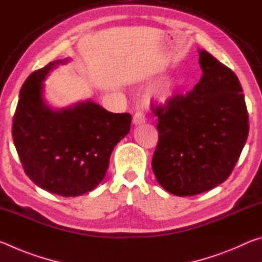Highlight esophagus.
<instances>
[{
  "mask_svg": "<svg viewBox=\"0 0 262 262\" xmlns=\"http://www.w3.org/2000/svg\"><path fill=\"white\" fill-rule=\"evenodd\" d=\"M143 122H145V115L143 114V112H141V111H137L134 114V117H133V123H134V125H140V123Z\"/></svg>",
  "mask_w": 262,
  "mask_h": 262,
  "instance_id": "obj_1",
  "label": "esophagus"
}]
</instances>
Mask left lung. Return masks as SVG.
I'll list each match as a JSON object with an SVG mask.
<instances>
[{"mask_svg":"<svg viewBox=\"0 0 262 262\" xmlns=\"http://www.w3.org/2000/svg\"><path fill=\"white\" fill-rule=\"evenodd\" d=\"M200 81L186 95L151 104L158 143L152 171L162 187L192 196L229 178L248 136V113L239 79L206 51H199Z\"/></svg>","mask_w":262,"mask_h":262,"instance_id":"1","label":"left lung"}]
</instances>
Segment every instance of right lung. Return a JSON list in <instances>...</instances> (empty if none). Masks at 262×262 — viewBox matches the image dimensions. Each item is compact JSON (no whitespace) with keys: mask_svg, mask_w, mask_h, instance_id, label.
I'll list each match as a JSON object with an SVG mask.
<instances>
[{"mask_svg":"<svg viewBox=\"0 0 262 262\" xmlns=\"http://www.w3.org/2000/svg\"><path fill=\"white\" fill-rule=\"evenodd\" d=\"M50 62L30 75L19 92L12 139L26 176L61 196H78L96 188L108 168L110 156L130 129L129 113H112L92 101L52 111L42 99Z\"/></svg>","mask_w":262,"mask_h":262,"instance_id":"1","label":"right lung"}]
</instances>
